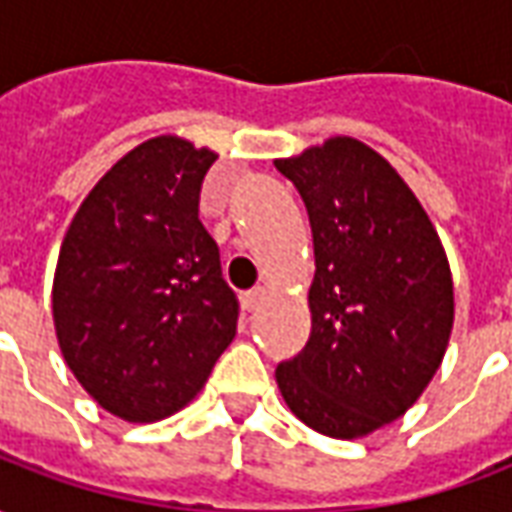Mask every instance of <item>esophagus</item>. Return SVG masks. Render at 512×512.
Wrapping results in <instances>:
<instances>
[{"instance_id": "1", "label": "esophagus", "mask_w": 512, "mask_h": 512, "mask_svg": "<svg viewBox=\"0 0 512 512\" xmlns=\"http://www.w3.org/2000/svg\"><path fill=\"white\" fill-rule=\"evenodd\" d=\"M263 301H266V290L257 288V290H249V293H244V310L246 312H255L263 307Z\"/></svg>"}]
</instances>
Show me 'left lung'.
<instances>
[{
    "mask_svg": "<svg viewBox=\"0 0 512 512\" xmlns=\"http://www.w3.org/2000/svg\"><path fill=\"white\" fill-rule=\"evenodd\" d=\"M274 164L315 244L312 332L277 367L279 392L312 430L362 439L403 417L439 370L455 321L447 252L406 180L354 136Z\"/></svg>",
    "mask_w": 512,
    "mask_h": 512,
    "instance_id": "left-lung-1",
    "label": "left lung"
}]
</instances>
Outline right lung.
Instances as JSON below:
<instances>
[{"label":"right lung","mask_w":512,"mask_h":512,"mask_svg":"<svg viewBox=\"0 0 512 512\" xmlns=\"http://www.w3.org/2000/svg\"><path fill=\"white\" fill-rule=\"evenodd\" d=\"M183 136H153L98 180L62 238L51 315L62 359L126 422L189 406L233 343L238 301L200 222L216 161Z\"/></svg>","instance_id":"1"}]
</instances>
